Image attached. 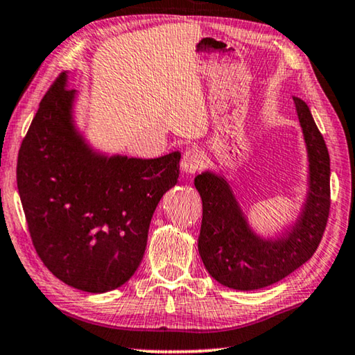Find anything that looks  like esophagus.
<instances>
[{
	"label": "esophagus",
	"mask_w": 355,
	"mask_h": 355,
	"mask_svg": "<svg viewBox=\"0 0 355 355\" xmlns=\"http://www.w3.org/2000/svg\"><path fill=\"white\" fill-rule=\"evenodd\" d=\"M182 171L188 175H193V173L199 172L200 168L204 167V156L198 148H189V150L184 151V155L182 157Z\"/></svg>",
	"instance_id": "obj_1"
}]
</instances>
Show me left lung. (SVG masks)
Here are the masks:
<instances>
[{
    "instance_id": "8db88e82",
    "label": "left lung",
    "mask_w": 355,
    "mask_h": 355,
    "mask_svg": "<svg viewBox=\"0 0 355 355\" xmlns=\"http://www.w3.org/2000/svg\"><path fill=\"white\" fill-rule=\"evenodd\" d=\"M308 155V189L295 223L279 236H261L223 173L204 171L194 178L202 199L199 255L216 282L257 290L292 274L314 255L330 211V156L308 105L293 97Z\"/></svg>"
}]
</instances>
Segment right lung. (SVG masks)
Wrapping results in <instances>:
<instances>
[{"label":"right lung","mask_w":355,"mask_h":355,"mask_svg":"<svg viewBox=\"0 0 355 355\" xmlns=\"http://www.w3.org/2000/svg\"><path fill=\"white\" fill-rule=\"evenodd\" d=\"M68 73L41 100L19 151L17 188L42 263L73 288L124 285L144 258L159 200L178 182L182 153L155 159L108 155L75 119Z\"/></svg>","instance_id":"add662e5"}]
</instances>
